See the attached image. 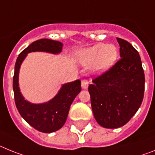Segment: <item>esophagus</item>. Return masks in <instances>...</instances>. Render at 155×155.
Listing matches in <instances>:
<instances>
[{
  "label": "esophagus",
  "mask_w": 155,
  "mask_h": 155,
  "mask_svg": "<svg viewBox=\"0 0 155 155\" xmlns=\"http://www.w3.org/2000/svg\"><path fill=\"white\" fill-rule=\"evenodd\" d=\"M88 83H89L87 79H82L81 80L82 88H83V90H86V89H87V87H88Z\"/></svg>",
  "instance_id": "1"
}]
</instances>
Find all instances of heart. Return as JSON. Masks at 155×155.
<instances>
[{
  "label": "heart",
  "instance_id": "1",
  "mask_svg": "<svg viewBox=\"0 0 155 155\" xmlns=\"http://www.w3.org/2000/svg\"><path fill=\"white\" fill-rule=\"evenodd\" d=\"M118 55V49L115 45L98 44L78 51L76 58L83 66L90 67L94 64V71L97 73H103L115 64Z\"/></svg>",
  "mask_w": 155,
  "mask_h": 155
}]
</instances>
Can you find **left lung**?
Masks as SVG:
<instances>
[{
  "label": "left lung",
  "mask_w": 155,
  "mask_h": 155,
  "mask_svg": "<svg viewBox=\"0 0 155 155\" xmlns=\"http://www.w3.org/2000/svg\"><path fill=\"white\" fill-rule=\"evenodd\" d=\"M121 58L93 79L88 87L94 118L102 127L126 125L140 107L145 77L140 54L125 40L117 38Z\"/></svg>",
  "instance_id": "1"
}]
</instances>
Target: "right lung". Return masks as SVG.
Returning <instances> with one entry per match:
<instances>
[{
  "mask_svg": "<svg viewBox=\"0 0 155 155\" xmlns=\"http://www.w3.org/2000/svg\"><path fill=\"white\" fill-rule=\"evenodd\" d=\"M62 43L49 39H40L34 41L19 54L15 65L13 91L15 102L18 112L34 129L42 133L50 134L60 130L66 122L70 106L81 91V81L77 79L61 86L56 96L48 102L32 104L21 95L18 87L20 66L30 52L43 51L59 54L62 50Z\"/></svg>",
  "mask_w": 155,
  "mask_h": 155,
  "instance_id": "1",
  "label": "right lung"
}]
</instances>
